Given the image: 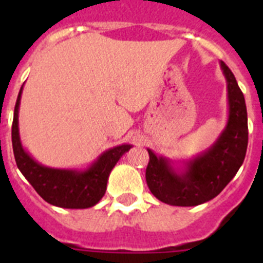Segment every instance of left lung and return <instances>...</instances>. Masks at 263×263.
I'll list each match as a JSON object with an SVG mask.
<instances>
[{
	"instance_id": "obj_1",
	"label": "left lung",
	"mask_w": 263,
	"mask_h": 263,
	"mask_svg": "<svg viewBox=\"0 0 263 263\" xmlns=\"http://www.w3.org/2000/svg\"><path fill=\"white\" fill-rule=\"evenodd\" d=\"M227 79L229 117L224 132L213 146L188 160L185 168L175 171L171 162L147 148L146 182L158 200L170 205L194 206L210 201L227 187L245 159L248 148V111L236 78L224 62L220 63Z\"/></svg>"
}]
</instances>
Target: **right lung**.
<instances>
[{"mask_svg":"<svg viewBox=\"0 0 263 263\" xmlns=\"http://www.w3.org/2000/svg\"><path fill=\"white\" fill-rule=\"evenodd\" d=\"M22 88L18 93L14 108L11 142L17 166L23 176L29 180L43 200L60 208L83 210L93 206L105 195L106 183L111 168L116 166L122 155L129 152L132 145H121L106 152L97 158L89 168L78 170L51 168L42 166L32 159L22 147L18 130V109H20Z\"/></svg>","mask_w":263,"mask_h":263,"instance_id":"1","label":"right lung"}]
</instances>
